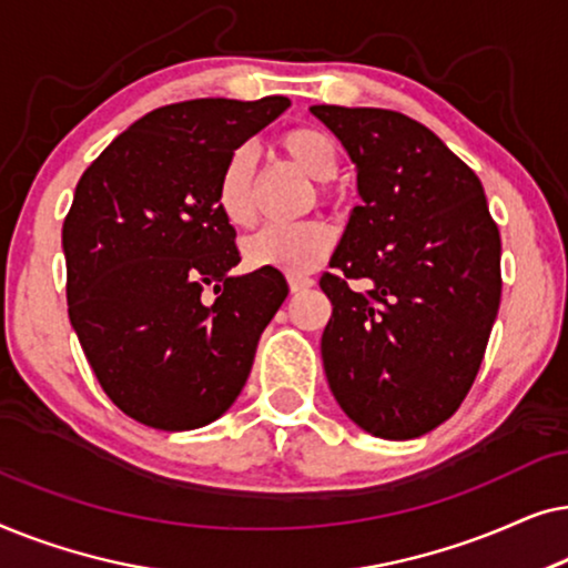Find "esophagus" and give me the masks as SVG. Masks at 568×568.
<instances>
[{
  "label": "esophagus",
  "mask_w": 568,
  "mask_h": 568,
  "mask_svg": "<svg viewBox=\"0 0 568 568\" xmlns=\"http://www.w3.org/2000/svg\"><path fill=\"white\" fill-rule=\"evenodd\" d=\"M315 282L310 276H305V274H290V290L297 294V292H305V290H310V286H313Z\"/></svg>",
  "instance_id": "esophagus-1"
}]
</instances>
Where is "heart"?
<instances>
[{"mask_svg":"<svg viewBox=\"0 0 568 568\" xmlns=\"http://www.w3.org/2000/svg\"><path fill=\"white\" fill-rule=\"evenodd\" d=\"M278 146L294 165H300L317 183H328L338 170L336 142L315 126H297L278 136ZM255 162L247 146H240L224 162L216 204L224 220L247 227L255 220L253 204ZM333 245V232L321 220L292 224H268L245 243V258L253 268H276L284 274H307L317 268Z\"/></svg>","mask_w":568,"mask_h":568,"instance_id":"1","label":"heart"}]
</instances>
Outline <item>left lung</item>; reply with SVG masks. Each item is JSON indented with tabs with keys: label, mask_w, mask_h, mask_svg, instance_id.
Listing matches in <instances>:
<instances>
[{
	"label": "left lung",
	"mask_w": 568,
	"mask_h": 568,
	"mask_svg": "<svg viewBox=\"0 0 568 568\" xmlns=\"http://www.w3.org/2000/svg\"><path fill=\"white\" fill-rule=\"evenodd\" d=\"M356 168L321 338L333 398L379 439H416L460 408L501 300V240L484 185L447 144L383 108L313 105ZM362 277L364 291L347 282Z\"/></svg>",
	"instance_id": "8db88e82"
}]
</instances>
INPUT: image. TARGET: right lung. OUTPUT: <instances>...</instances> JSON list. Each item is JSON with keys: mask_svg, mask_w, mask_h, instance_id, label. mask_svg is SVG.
<instances>
[{"mask_svg": "<svg viewBox=\"0 0 568 568\" xmlns=\"http://www.w3.org/2000/svg\"><path fill=\"white\" fill-rule=\"evenodd\" d=\"M290 100L165 105L113 139L77 183L61 245L69 321L100 387L162 432L220 418L290 294L276 268L235 276V227L216 204L224 162ZM215 286L206 303L203 286Z\"/></svg>", "mask_w": 568, "mask_h": 568, "instance_id": "1", "label": "right lung"}]
</instances>
